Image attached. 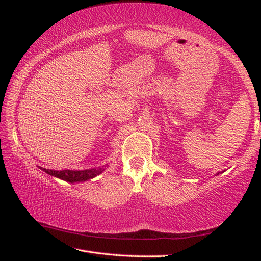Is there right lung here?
I'll return each instance as SVG.
<instances>
[{
	"mask_svg": "<svg viewBox=\"0 0 261 261\" xmlns=\"http://www.w3.org/2000/svg\"><path fill=\"white\" fill-rule=\"evenodd\" d=\"M105 167V166H104ZM104 167H98L93 168V169H84V170H51V169H46L40 167L41 170L45 171L48 175H51L54 177H57L66 181L69 182H79V181H85L88 179H92L94 177H96L104 170Z\"/></svg>",
	"mask_w": 261,
	"mask_h": 261,
	"instance_id": "add662e5",
	"label": "right lung"
}]
</instances>
